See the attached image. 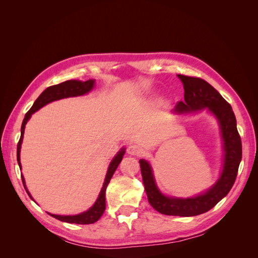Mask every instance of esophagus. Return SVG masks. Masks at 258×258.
Segmentation results:
<instances>
[{
    "label": "esophagus",
    "mask_w": 258,
    "mask_h": 258,
    "mask_svg": "<svg viewBox=\"0 0 258 258\" xmlns=\"http://www.w3.org/2000/svg\"><path fill=\"white\" fill-rule=\"evenodd\" d=\"M127 153L131 156H139V155H141L143 152H142V148L140 146H138L136 144H131L127 148Z\"/></svg>",
    "instance_id": "esophagus-1"
}]
</instances>
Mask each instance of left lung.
Instances as JSON below:
<instances>
[{
  "label": "left lung",
  "mask_w": 258,
  "mask_h": 258,
  "mask_svg": "<svg viewBox=\"0 0 258 258\" xmlns=\"http://www.w3.org/2000/svg\"><path fill=\"white\" fill-rule=\"evenodd\" d=\"M184 87V101L173 108L177 115L192 114L207 110L218 122L223 141V166L217 181L199 195L188 198L171 197L163 194L155 181L151 163L140 159L144 188L151 206L161 214L195 216L208 212L231 189L236 181L242 158V144L237 130L236 116L230 104L216 89L198 77L178 74Z\"/></svg>",
  "instance_id": "left-lung-1"
}]
</instances>
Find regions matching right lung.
<instances>
[{
  "instance_id": "1",
  "label": "right lung",
  "mask_w": 258,
  "mask_h": 258,
  "mask_svg": "<svg viewBox=\"0 0 258 258\" xmlns=\"http://www.w3.org/2000/svg\"><path fill=\"white\" fill-rule=\"evenodd\" d=\"M96 81L95 80H89L86 82H82V81H77V80H71V81H67L58 85H53L50 86V87L46 88L41 95L38 97L35 102L33 103L32 107L30 108L29 112L26 114L25 118H23L22 124H21V136H20V140L17 145V161L19 168L21 169V162H20V151H21V144L23 141V134H25V128L26 124L28 122V120L31 118L32 114H34L36 111L40 110L43 106H45L46 104H48L50 102H53V101L57 100H61V99H66V98H71V97H80V96H84L87 95L88 92H90L93 87H95ZM124 153H126V148L122 147L121 150L117 153L114 158L112 159V161L110 162V166L107 168V172L104 178V183L102 188H101V191L99 194V196L96 200L95 204L91 208H89L87 211H85L83 213L76 214V215H58V214H51L48 213L50 216L57 218V220L61 221V222H66V223H73V224H81V225H87V224H93L96 223L99 218L102 216V214L104 213L105 210V191H106V187L110 183L111 178L114 174V172L116 171L117 167L119 166V163L123 157ZM22 178V183L23 186H25V189L27 190L28 195L30 196V198L34 201V199L31 196V194L29 192L27 185H26V181L23 175H21Z\"/></svg>"
}]
</instances>
